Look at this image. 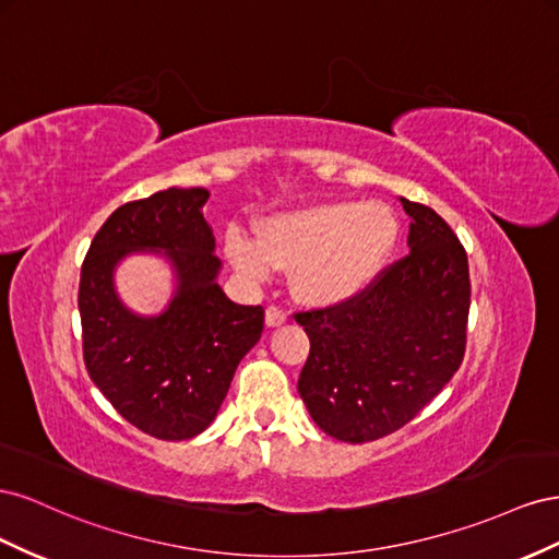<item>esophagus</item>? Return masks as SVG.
Segmentation results:
<instances>
[{
    "instance_id": "1",
    "label": "esophagus",
    "mask_w": 559,
    "mask_h": 559,
    "mask_svg": "<svg viewBox=\"0 0 559 559\" xmlns=\"http://www.w3.org/2000/svg\"><path fill=\"white\" fill-rule=\"evenodd\" d=\"M285 321H288V311H285V309H281V307H276V305H271V307H266V325H269V328H276V325H283Z\"/></svg>"
}]
</instances>
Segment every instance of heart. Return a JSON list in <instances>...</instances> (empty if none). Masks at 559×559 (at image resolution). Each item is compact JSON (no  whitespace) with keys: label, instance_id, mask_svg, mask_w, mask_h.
Here are the masks:
<instances>
[{"label":"heart","instance_id":"obj_1","mask_svg":"<svg viewBox=\"0 0 559 559\" xmlns=\"http://www.w3.org/2000/svg\"><path fill=\"white\" fill-rule=\"evenodd\" d=\"M401 222L384 203H321L262 222L260 243L241 229L227 234L236 266L252 276L297 266L295 293L309 305H337L358 295L395 248Z\"/></svg>","mask_w":559,"mask_h":559}]
</instances>
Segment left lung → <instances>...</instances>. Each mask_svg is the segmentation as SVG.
<instances>
[{
    "label": "left lung",
    "mask_w": 559,
    "mask_h": 559,
    "mask_svg": "<svg viewBox=\"0 0 559 559\" xmlns=\"http://www.w3.org/2000/svg\"><path fill=\"white\" fill-rule=\"evenodd\" d=\"M409 252L337 305L295 311L309 334L297 391L323 433L372 442L433 401L466 354L468 254L424 203L401 199Z\"/></svg>",
    "instance_id": "8db88e82"
}]
</instances>
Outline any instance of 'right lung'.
Masks as SVG:
<instances>
[{
  "mask_svg": "<svg viewBox=\"0 0 559 559\" xmlns=\"http://www.w3.org/2000/svg\"><path fill=\"white\" fill-rule=\"evenodd\" d=\"M205 201L201 187H170L123 203L93 236L79 281L88 377L126 421L158 440H189L211 426L264 330V309L236 305L215 281ZM142 247L166 249L181 276L179 295L156 319L126 312L110 288L116 262Z\"/></svg>",
  "mask_w": 559,
  "mask_h": 559,
  "instance_id": "add662e5",
  "label": "right lung"
}]
</instances>
